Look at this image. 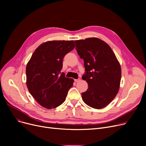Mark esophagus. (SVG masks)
<instances>
[{
    "mask_svg": "<svg viewBox=\"0 0 146 146\" xmlns=\"http://www.w3.org/2000/svg\"><path fill=\"white\" fill-rule=\"evenodd\" d=\"M80 79H74V81L76 82H80Z\"/></svg>",
    "mask_w": 146,
    "mask_h": 146,
    "instance_id": "34e87169",
    "label": "esophagus"
}]
</instances>
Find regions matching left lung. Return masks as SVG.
Listing matches in <instances>:
<instances>
[{"label":"left lung","instance_id":"left-lung-1","mask_svg":"<svg viewBox=\"0 0 146 146\" xmlns=\"http://www.w3.org/2000/svg\"><path fill=\"white\" fill-rule=\"evenodd\" d=\"M75 43L85 68L82 79L88 84V90L82 94L83 100L92 108H103L118 92L121 66L110 45L98 38L76 40Z\"/></svg>","mask_w":146,"mask_h":146}]
</instances>
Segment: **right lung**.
Wrapping results in <instances>:
<instances>
[{"label":"right lung","instance_id":"obj_1","mask_svg":"<svg viewBox=\"0 0 146 146\" xmlns=\"http://www.w3.org/2000/svg\"><path fill=\"white\" fill-rule=\"evenodd\" d=\"M74 48L73 41L45 42L35 50L26 67L29 93L42 106L52 109L62 104L73 79L61 73L63 59Z\"/></svg>","mask_w":146,"mask_h":146}]
</instances>
